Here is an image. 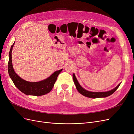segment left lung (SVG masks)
<instances>
[{"instance_id": "1", "label": "left lung", "mask_w": 134, "mask_h": 134, "mask_svg": "<svg viewBox=\"0 0 134 134\" xmlns=\"http://www.w3.org/2000/svg\"><path fill=\"white\" fill-rule=\"evenodd\" d=\"M73 79L74 81V83L75 85V86H76V88L80 94H81V95H83V96H85L86 97H90V98H99V97H106L108 96H110V95L113 94V93L116 91V90L118 88V87L119 86V85L120 84H119L117 86H116L114 89H113L112 90H110V91H106V92H91V91H87V90H85L84 89H83L79 84L78 81L76 77H75L74 74H73Z\"/></svg>"}]
</instances>
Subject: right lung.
I'll list each match as a JSON object with an SVG mask.
<instances>
[{
	"label": "right lung",
	"mask_w": 134,
	"mask_h": 134,
	"mask_svg": "<svg viewBox=\"0 0 134 134\" xmlns=\"http://www.w3.org/2000/svg\"><path fill=\"white\" fill-rule=\"evenodd\" d=\"M14 43L11 46L8 62V72L14 84L17 89L27 95L42 96L48 94L53 89L58 75L61 72L62 69L55 72L47 79L38 82H30L24 80L16 74L13 69L11 53Z\"/></svg>",
	"instance_id": "obj_1"
}]
</instances>
